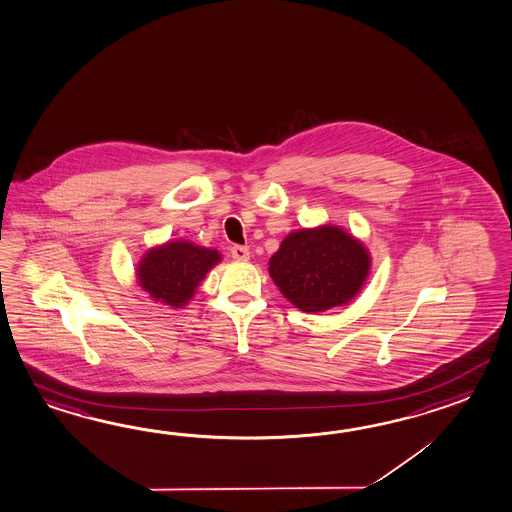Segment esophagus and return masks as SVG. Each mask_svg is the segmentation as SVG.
<instances>
[{
  "label": "esophagus",
  "instance_id": "1",
  "mask_svg": "<svg viewBox=\"0 0 512 512\" xmlns=\"http://www.w3.org/2000/svg\"><path fill=\"white\" fill-rule=\"evenodd\" d=\"M231 257L235 261H248L250 259V250L246 246H233L231 248Z\"/></svg>",
  "mask_w": 512,
  "mask_h": 512
}]
</instances>
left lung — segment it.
<instances>
[{"mask_svg":"<svg viewBox=\"0 0 512 512\" xmlns=\"http://www.w3.org/2000/svg\"><path fill=\"white\" fill-rule=\"evenodd\" d=\"M371 268L369 251L338 226L290 233L270 259V277L294 307L325 312L349 303Z\"/></svg>","mask_w":512,"mask_h":512,"instance_id":"1","label":"left lung"}]
</instances>
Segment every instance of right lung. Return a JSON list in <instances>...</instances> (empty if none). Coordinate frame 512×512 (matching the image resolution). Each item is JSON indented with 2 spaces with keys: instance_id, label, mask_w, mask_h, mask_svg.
I'll list each match as a JSON object with an SVG mask.
<instances>
[{
  "instance_id": "obj_1",
  "label": "right lung",
  "mask_w": 512,
  "mask_h": 512,
  "mask_svg": "<svg viewBox=\"0 0 512 512\" xmlns=\"http://www.w3.org/2000/svg\"><path fill=\"white\" fill-rule=\"evenodd\" d=\"M220 259L216 250L194 246L189 240H172L147 251L137 264V283L154 301L182 308Z\"/></svg>"
}]
</instances>
